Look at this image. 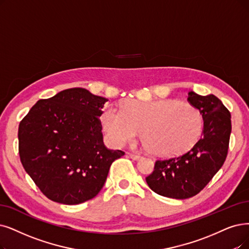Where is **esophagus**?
I'll use <instances>...</instances> for the list:
<instances>
[{"label":"esophagus","mask_w":249,"mask_h":249,"mask_svg":"<svg viewBox=\"0 0 249 249\" xmlns=\"http://www.w3.org/2000/svg\"><path fill=\"white\" fill-rule=\"evenodd\" d=\"M128 156H130L134 160H138V159H140L142 156L141 155H138V154H133V153H128Z\"/></svg>","instance_id":"1"}]
</instances>
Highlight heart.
I'll return each mask as SVG.
<instances>
[{"label": "heart", "mask_w": 249, "mask_h": 249, "mask_svg": "<svg viewBox=\"0 0 249 249\" xmlns=\"http://www.w3.org/2000/svg\"><path fill=\"white\" fill-rule=\"evenodd\" d=\"M101 119L113 144L133 143L142 132L145 148L158 156H178L190 150L200 139L204 124L199 109L175 100L131 101L124 110L108 106Z\"/></svg>", "instance_id": "b5f03b06"}]
</instances>
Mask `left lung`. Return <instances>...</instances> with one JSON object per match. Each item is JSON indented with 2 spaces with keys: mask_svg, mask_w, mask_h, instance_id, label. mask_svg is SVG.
I'll return each instance as SVG.
<instances>
[{
  "mask_svg": "<svg viewBox=\"0 0 249 249\" xmlns=\"http://www.w3.org/2000/svg\"><path fill=\"white\" fill-rule=\"evenodd\" d=\"M188 102L203 116L202 137L187 152L157 159L146 182L155 193L187 199L199 193L223 166L231 135V113L214 95L188 93Z\"/></svg>",
  "mask_w": 249,
  "mask_h": 249,
  "instance_id": "obj_1",
  "label": "left lung"
}]
</instances>
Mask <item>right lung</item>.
I'll return each mask as SVG.
<instances>
[{
    "label": "right lung",
    "mask_w": 249,
    "mask_h": 249,
    "mask_svg": "<svg viewBox=\"0 0 249 249\" xmlns=\"http://www.w3.org/2000/svg\"><path fill=\"white\" fill-rule=\"evenodd\" d=\"M106 98L82 88L38 100L18 127V151L25 172L50 200L79 204L104 186L109 168L124 155L103 143Z\"/></svg>",
    "instance_id": "obj_1"
}]
</instances>
